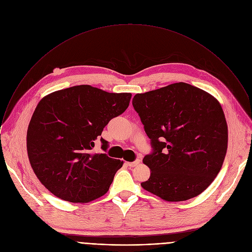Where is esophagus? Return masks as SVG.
Here are the masks:
<instances>
[{"label": "esophagus", "mask_w": 252, "mask_h": 252, "mask_svg": "<svg viewBox=\"0 0 252 252\" xmlns=\"http://www.w3.org/2000/svg\"><path fill=\"white\" fill-rule=\"evenodd\" d=\"M139 162H140L139 159H135L134 161H132V162H127L126 164H127L129 167H133V166H136Z\"/></svg>", "instance_id": "esophagus-1"}]
</instances>
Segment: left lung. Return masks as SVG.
Instances as JSON below:
<instances>
[{"label": "left lung", "instance_id": "1", "mask_svg": "<svg viewBox=\"0 0 252 252\" xmlns=\"http://www.w3.org/2000/svg\"><path fill=\"white\" fill-rule=\"evenodd\" d=\"M132 105L151 138L142 161L151 176L140 186L166 201H184L205 190L227 151V124L219 100L186 83L136 94Z\"/></svg>", "mask_w": 252, "mask_h": 252}]
</instances>
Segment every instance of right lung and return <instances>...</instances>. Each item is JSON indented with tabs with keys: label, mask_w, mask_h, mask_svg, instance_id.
I'll list each match as a JSON object with an SVG mask.
<instances>
[{
	"label": "right lung",
	"mask_w": 252,
	"mask_h": 252,
	"mask_svg": "<svg viewBox=\"0 0 252 252\" xmlns=\"http://www.w3.org/2000/svg\"><path fill=\"white\" fill-rule=\"evenodd\" d=\"M131 94L107 93L89 85L43 97L27 131L31 166L45 188L69 202H89L109 190L124 161L94 154V142L109 122L122 115ZM101 149L109 143L100 137Z\"/></svg>",
	"instance_id": "right-lung-1"
}]
</instances>
